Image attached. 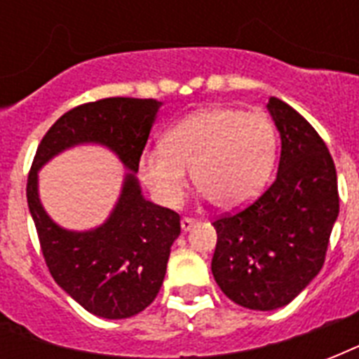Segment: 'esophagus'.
Masks as SVG:
<instances>
[{
  "mask_svg": "<svg viewBox=\"0 0 359 359\" xmlns=\"http://www.w3.org/2000/svg\"><path fill=\"white\" fill-rule=\"evenodd\" d=\"M199 224V219H194V218H182L180 219V227H182V231H190L191 227H196V225Z\"/></svg>",
  "mask_w": 359,
  "mask_h": 359,
  "instance_id": "esophagus-1",
  "label": "esophagus"
}]
</instances>
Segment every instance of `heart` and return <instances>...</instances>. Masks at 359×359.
I'll list each match as a JSON object with an SVG mask.
<instances>
[{"label":"heart","mask_w":359,"mask_h":359,"mask_svg":"<svg viewBox=\"0 0 359 359\" xmlns=\"http://www.w3.org/2000/svg\"><path fill=\"white\" fill-rule=\"evenodd\" d=\"M278 137L272 121L259 111L229 106L199 109L163 135V145L147 149L140 175L158 201L173 207L194 180L219 208H240L266 186Z\"/></svg>","instance_id":"obj_1"}]
</instances>
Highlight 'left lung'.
<instances>
[{"mask_svg":"<svg viewBox=\"0 0 359 359\" xmlns=\"http://www.w3.org/2000/svg\"><path fill=\"white\" fill-rule=\"evenodd\" d=\"M281 137L278 177L250 207L214 222L212 273L238 306L273 311L320 272L339 216L337 173L328 147L296 109L266 104Z\"/></svg>","mask_w":359,"mask_h":359,"instance_id":"8db88e82","label":"left lung"}]
</instances>
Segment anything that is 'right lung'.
Instances as JSON below:
<instances>
[{
    "label": "right lung",
    "mask_w": 359,
    "mask_h": 359,
    "mask_svg": "<svg viewBox=\"0 0 359 359\" xmlns=\"http://www.w3.org/2000/svg\"><path fill=\"white\" fill-rule=\"evenodd\" d=\"M160 106L154 98L115 97L70 109L42 137L27 177V205L48 270L70 298L97 317L119 320L151 306L180 235L179 214L147 201L135 177ZM86 142L115 151L130 173L102 226L69 231L41 207L38 171L59 151Z\"/></svg>",
    "instance_id": "obj_1"
}]
</instances>
